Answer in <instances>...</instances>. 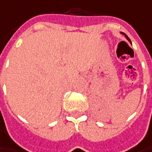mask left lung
<instances>
[{
    "label": "left lung",
    "mask_w": 152,
    "mask_h": 152,
    "mask_svg": "<svg viewBox=\"0 0 152 152\" xmlns=\"http://www.w3.org/2000/svg\"><path fill=\"white\" fill-rule=\"evenodd\" d=\"M120 33L122 34V35H124V36H125V38H126V39H127L128 41L130 42V43H131V41H130V39H129V38H128V36H127V35H126V34H125V33H123V32H120Z\"/></svg>",
    "instance_id": "1"
}]
</instances>
